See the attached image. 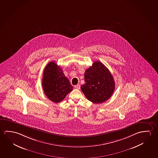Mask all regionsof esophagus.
<instances>
[{
  "label": "esophagus",
  "mask_w": 158,
  "mask_h": 158,
  "mask_svg": "<svg viewBox=\"0 0 158 158\" xmlns=\"http://www.w3.org/2000/svg\"><path fill=\"white\" fill-rule=\"evenodd\" d=\"M74 88L75 89H78V90H79L80 89V85H77L74 86Z\"/></svg>",
  "instance_id": "34e87169"
}]
</instances>
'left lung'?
<instances>
[{"mask_svg":"<svg viewBox=\"0 0 158 158\" xmlns=\"http://www.w3.org/2000/svg\"><path fill=\"white\" fill-rule=\"evenodd\" d=\"M81 90L88 100L95 104L107 100L114 93L115 83L111 73L102 63L96 61L84 73Z\"/></svg>","mask_w":158,"mask_h":158,"instance_id":"obj_1","label":"left lung"}]
</instances>
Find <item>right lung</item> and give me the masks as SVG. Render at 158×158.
Segmentation results:
<instances>
[{"instance_id": "1", "label": "right lung", "mask_w": 158, "mask_h": 158, "mask_svg": "<svg viewBox=\"0 0 158 158\" xmlns=\"http://www.w3.org/2000/svg\"><path fill=\"white\" fill-rule=\"evenodd\" d=\"M42 87L47 97L55 103L62 101L73 88L55 62L48 63L44 68Z\"/></svg>"}]
</instances>
